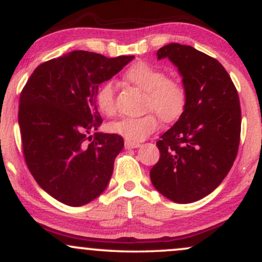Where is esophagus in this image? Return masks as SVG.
<instances>
[{"instance_id":"esophagus-1","label":"esophagus","mask_w":262,"mask_h":262,"mask_svg":"<svg viewBox=\"0 0 262 262\" xmlns=\"http://www.w3.org/2000/svg\"><path fill=\"white\" fill-rule=\"evenodd\" d=\"M124 146L127 149H134V148H139L140 144L139 143H133V141H128L125 140L124 141Z\"/></svg>"}]
</instances>
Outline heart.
<instances>
[{"label": "heart", "mask_w": 262, "mask_h": 262, "mask_svg": "<svg viewBox=\"0 0 262 262\" xmlns=\"http://www.w3.org/2000/svg\"><path fill=\"white\" fill-rule=\"evenodd\" d=\"M124 76L129 82L145 91L144 110L154 111L166 123L181 117L187 103V93L179 80L166 76L159 68L141 61L132 65L125 71ZM96 103L98 110L106 116L114 114L117 106L113 81L108 80L101 83L96 92ZM156 115L148 112L140 117H123L111 123L108 128L125 140L139 143L159 128V117Z\"/></svg>", "instance_id": "b5f03b06"}]
</instances>
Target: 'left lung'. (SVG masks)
<instances>
[{
    "mask_svg": "<svg viewBox=\"0 0 262 262\" xmlns=\"http://www.w3.org/2000/svg\"><path fill=\"white\" fill-rule=\"evenodd\" d=\"M156 55L179 68L187 103L156 143L160 159L150 179L166 198L191 203L214 191L233 166L242 130L239 96L223 65L189 45L170 43Z\"/></svg>",
    "mask_w": 262,
    "mask_h": 262,
    "instance_id": "left-lung-1",
    "label": "left lung"
}]
</instances>
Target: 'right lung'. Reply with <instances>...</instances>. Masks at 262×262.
Returning a JSON list of instances; mask_svg holds the SVG:
<instances>
[{
  "label": "right lung",
  "mask_w": 262,
  "mask_h": 262,
  "mask_svg": "<svg viewBox=\"0 0 262 262\" xmlns=\"http://www.w3.org/2000/svg\"><path fill=\"white\" fill-rule=\"evenodd\" d=\"M133 58L75 50L39 65L23 87V156L38 185L59 202L83 206L106 189L124 141L96 132L102 124L96 92Z\"/></svg>",
  "instance_id": "add662e5"
}]
</instances>
